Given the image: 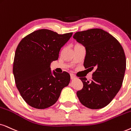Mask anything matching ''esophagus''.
I'll return each mask as SVG.
<instances>
[{
    "label": "esophagus",
    "instance_id": "esophagus-1",
    "mask_svg": "<svg viewBox=\"0 0 131 131\" xmlns=\"http://www.w3.org/2000/svg\"><path fill=\"white\" fill-rule=\"evenodd\" d=\"M75 79V76L74 74H71V80H73V79Z\"/></svg>",
    "mask_w": 131,
    "mask_h": 131
}]
</instances>
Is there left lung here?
<instances>
[{
	"mask_svg": "<svg viewBox=\"0 0 131 131\" xmlns=\"http://www.w3.org/2000/svg\"><path fill=\"white\" fill-rule=\"evenodd\" d=\"M73 38L85 47L84 67L95 70L91 80L80 78L83 86L77 92L78 98L89 109L103 108L122 87L126 67L123 48L110 33L99 28L79 31Z\"/></svg>",
	"mask_w": 131,
	"mask_h": 131,
	"instance_id": "left-lung-1",
	"label": "left lung"
}]
</instances>
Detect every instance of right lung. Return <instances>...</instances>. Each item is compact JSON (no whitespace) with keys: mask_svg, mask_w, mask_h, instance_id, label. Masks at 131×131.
<instances>
[{"mask_svg":"<svg viewBox=\"0 0 131 131\" xmlns=\"http://www.w3.org/2000/svg\"><path fill=\"white\" fill-rule=\"evenodd\" d=\"M72 32L59 34L46 29L25 36L16 48L13 72L16 87L28 105L45 109L56 103L63 88L70 82L67 72L51 71V63L59 58L61 48Z\"/></svg>","mask_w":131,"mask_h":131,"instance_id":"right-lung-1","label":"right lung"}]
</instances>
